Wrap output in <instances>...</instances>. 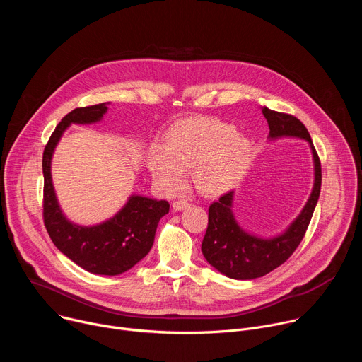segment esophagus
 <instances>
[{
  "label": "esophagus",
  "mask_w": 362,
  "mask_h": 362,
  "mask_svg": "<svg viewBox=\"0 0 362 362\" xmlns=\"http://www.w3.org/2000/svg\"><path fill=\"white\" fill-rule=\"evenodd\" d=\"M189 206H190V203H189L187 200H185V199H179V200H175V202H173L172 208H173V211L179 212V211H183V209H187Z\"/></svg>",
  "instance_id": "34e87169"
}]
</instances>
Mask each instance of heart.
<instances>
[{"label":"heart","instance_id":"1","mask_svg":"<svg viewBox=\"0 0 362 362\" xmlns=\"http://www.w3.org/2000/svg\"><path fill=\"white\" fill-rule=\"evenodd\" d=\"M250 143L235 126L214 117L182 119L163 136V147L153 146L148 169L156 185L175 193L186 180V170L197 189L209 196L230 190L245 175Z\"/></svg>","mask_w":362,"mask_h":362}]
</instances>
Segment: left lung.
Segmentation results:
<instances>
[{"label": "left lung", "mask_w": 362, "mask_h": 362, "mask_svg": "<svg viewBox=\"0 0 362 362\" xmlns=\"http://www.w3.org/2000/svg\"><path fill=\"white\" fill-rule=\"evenodd\" d=\"M262 113L268 122L271 139L289 136L309 143L315 165V182L300 215L282 235L272 239L249 235L236 223L232 214L233 192L225 193L209 206V222L202 242V253L215 269L232 279L261 278L286 262L305 236L321 192V162L306 127L292 115L268 107H264Z\"/></svg>", "instance_id": "left-lung-1"}]
</instances>
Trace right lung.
Returning a JSON list of instances; mask_svg holds the SVG:
<instances>
[{"mask_svg":"<svg viewBox=\"0 0 362 362\" xmlns=\"http://www.w3.org/2000/svg\"><path fill=\"white\" fill-rule=\"evenodd\" d=\"M106 112V103L74 109L62 119L48 139L42 153V218L51 240L69 259L91 274L113 276L133 268L150 252L158 223L169 214L170 204L166 200L133 194L117 215L95 226L74 225L62 214L51 180L53 151L71 123H95Z\"/></svg>","mask_w":362,"mask_h":362,"instance_id":"add662e5","label":"right lung"}]
</instances>
